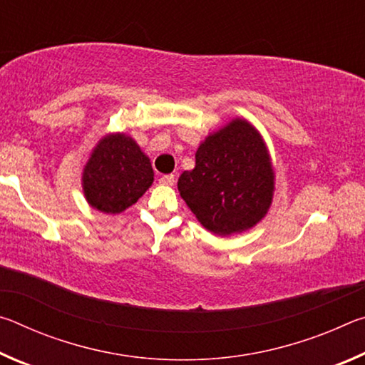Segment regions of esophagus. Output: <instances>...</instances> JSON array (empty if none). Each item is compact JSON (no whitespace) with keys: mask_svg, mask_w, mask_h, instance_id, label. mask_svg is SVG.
<instances>
[{"mask_svg":"<svg viewBox=\"0 0 365 365\" xmlns=\"http://www.w3.org/2000/svg\"><path fill=\"white\" fill-rule=\"evenodd\" d=\"M174 182H175V175H172V174L163 175V177L159 178V183L160 185H168V187H170V185H174Z\"/></svg>","mask_w":365,"mask_h":365,"instance_id":"1","label":"esophagus"}]
</instances>
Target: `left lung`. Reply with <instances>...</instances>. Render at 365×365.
<instances>
[{"label": "left lung", "mask_w": 365, "mask_h": 365, "mask_svg": "<svg viewBox=\"0 0 365 365\" xmlns=\"http://www.w3.org/2000/svg\"><path fill=\"white\" fill-rule=\"evenodd\" d=\"M195 159V169L185 170L177 187L206 230L227 237L265 217L275 174L261 133L248 120L237 117L207 135Z\"/></svg>", "instance_id": "8db88e82"}]
</instances>
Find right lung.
Here are the masks:
<instances>
[{
    "label": "right lung",
    "instance_id": "right-lung-1",
    "mask_svg": "<svg viewBox=\"0 0 365 365\" xmlns=\"http://www.w3.org/2000/svg\"><path fill=\"white\" fill-rule=\"evenodd\" d=\"M150 158L125 133L103 137L86 160L82 187L88 205L104 214H119L151 187Z\"/></svg>",
    "mask_w": 365,
    "mask_h": 365
}]
</instances>
